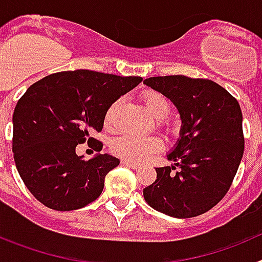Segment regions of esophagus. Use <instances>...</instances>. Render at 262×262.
<instances>
[{
	"label": "esophagus",
	"mask_w": 262,
	"mask_h": 262,
	"mask_svg": "<svg viewBox=\"0 0 262 262\" xmlns=\"http://www.w3.org/2000/svg\"><path fill=\"white\" fill-rule=\"evenodd\" d=\"M122 164H123L124 166H128V168H133V169H139V168H140V165H139V164L131 163V161H126V160H123V161H122Z\"/></svg>",
	"instance_id": "obj_1"
}]
</instances>
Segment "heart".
I'll use <instances>...</instances> for the list:
<instances>
[{
    "mask_svg": "<svg viewBox=\"0 0 262 262\" xmlns=\"http://www.w3.org/2000/svg\"><path fill=\"white\" fill-rule=\"evenodd\" d=\"M143 102L147 110L159 119L160 124H165L164 118L168 117L170 111V102L164 94L159 92H145L143 94ZM118 102L113 103L106 113L105 124L110 128L114 124V111ZM163 148V142L157 136H139L134 134H124L111 143V151L118 157L131 161V163H140L147 159L149 155L159 152Z\"/></svg>",
    "mask_w": 262,
    "mask_h": 262,
    "instance_id": "1",
    "label": "heart"
}]
</instances>
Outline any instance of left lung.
<instances>
[{"mask_svg":"<svg viewBox=\"0 0 262 262\" xmlns=\"http://www.w3.org/2000/svg\"><path fill=\"white\" fill-rule=\"evenodd\" d=\"M181 118L180 138L166 154L174 166L156 168L157 180L143 190L148 205L186 219L212 209L226 195L244 154L239 102L216 82L186 76L145 78Z\"/></svg>","mask_w":262,"mask_h":262,"instance_id":"8db88e82","label":"left lung"}]
</instances>
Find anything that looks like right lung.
<instances>
[{
  "mask_svg": "<svg viewBox=\"0 0 262 262\" xmlns=\"http://www.w3.org/2000/svg\"><path fill=\"white\" fill-rule=\"evenodd\" d=\"M77 69L59 72L32 84L13 114V152L22 181L30 193L50 209L71 211L97 200L105 177L119 159L97 154L85 161L76 147L102 149L92 138L103 127L108 107L142 82Z\"/></svg>",
  "mask_w": 262,
  "mask_h": 262,
  "instance_id": "add662e5",
  "label": "right lung"
}]
</instances>
